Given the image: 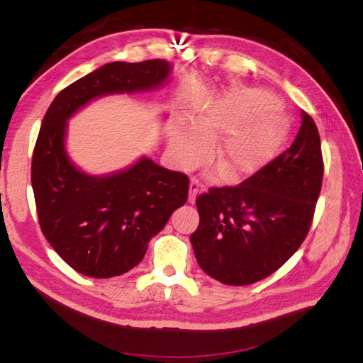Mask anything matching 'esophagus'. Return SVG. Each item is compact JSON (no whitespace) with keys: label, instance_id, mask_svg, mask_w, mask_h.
Wrapping results in <instances>:
<instances>
[{"label":"esophagus","instance_id":"1","mask_svg":"<svg viewBox=\"0 0 363 363\" xmlns=\"http://www.w3.org/2000/svg\"><path fill=\"white\" fill-rule=\"evenodd\" d=\"M204 189V186L200 183V180H196L195 177L191 180V184H189V203H195V199L196 195H199L200 191Z\"/></svg>","mask_w":363,"mask_h":363}]
</instances>
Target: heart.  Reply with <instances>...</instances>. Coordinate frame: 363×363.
<instances>
[{
	"label": "heart",
	"mask_w": 363,
	"mask_h": 363,
	"mask_svg": "<svg viewBox=\"0 0 363 363\" xmlns=\"http://www.w3.org/2000/svg\"><path fill=\"white\" fill-rule=\"evenodd\" d=\"M277 100L259 91H239L203 107L194 119H175L169 133L172 160L182 169L203 163L216 142L212 160L225 182H240L262 171L277 155L286 123Z\"/></svg>",
	"instance_id": "heart-1"
}]
</instances>
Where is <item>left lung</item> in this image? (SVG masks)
<instances>
[{
    "instance_id": "8db88e82",
    "label": "left lung",
    "mask_w": 363,
    "mask_h": 363,
    "mask_svg": "<svg viewBox=\"0 0 363 363\" xmlns=\"http://www.w3.org/2000/svg\"><path fill=\"white\" fill-rule=\"evenodd\" d=\"M289 150L238 186L196 199L200 225L191 244L200 268L230 286H245L277 271L309 232L324 164L313 119L303 112Z\"/></svg>"
}]
</instances>
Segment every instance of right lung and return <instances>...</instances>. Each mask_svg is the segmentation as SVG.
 I'll list each match as a JSON object with an SVG mask.
<instances>
[{
	"label": "right lung",
	"instance_id": "1",
	"mask_svg": "<svg viewBox=\"0 0 363 363\" xmlns=\"http://www.w3.org/2000/svg\"><path fill=\"white\" fill-rule=\"evenodd\" d=\"M171 72L162 59L103 65L60 91L43 116L31 160L39 224L57 255L83 276L111 279L135 268L150 239L188 200L189 179L145 156L112 174H87L68 156V119L104 95L156 91Z\"/></svg>",
	"mask_w": 363,
	"mask_h": 363
}]
</instances>
